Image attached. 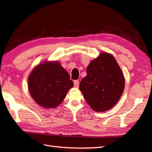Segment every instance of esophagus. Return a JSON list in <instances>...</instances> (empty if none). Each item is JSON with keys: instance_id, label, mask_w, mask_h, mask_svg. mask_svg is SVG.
Instances as JSON below:
<instances>
[{"instance_id": "esophagus-1", "label": "esophagus", "mask_w": 152, "mask_h": 152, "mask_svg": "<svg viewBox=\"0 0 152 152\" xmlns=\"http://www.w3.org/2000/svg\"><path fill=\"white\" fill-rule=\"evenodd\" d=\"M73 83H74V87H77H77H79V82L78 80H75L74 82H73Z\"/></svg>"}]
</instances>
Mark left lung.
Listing matches in <instances>:
<instances>
[{
    "instance_id": "1",
    "label": "left lung",
    "mask_w": 152,
    "mask_h": 152,
    "mask_svg": "<svg viewBox=\"0 0 152 152\" xmlns=\"http://www.w3.org/2000/svg\"><path fill=\"white\" fill-rule=\"evenodd\" d=\"M125 87L120 67L112 55L102 53L87 68V76L79 89L92 110L101 112L110 110L118 102Z\"/></svg>"
}]
</instances>
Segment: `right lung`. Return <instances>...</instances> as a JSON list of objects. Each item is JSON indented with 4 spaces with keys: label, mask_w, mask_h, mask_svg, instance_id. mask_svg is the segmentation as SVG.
<instances>
[{
    "label": "right lung",
    "mask_w": 152,
    "mask_h": 152,
    "mask_svg": "<svg viewBox=\"0 0 152 152\" xmlns=\"http://www.w3.org/2000/svg\"><path fill=\"white\" fill-rule=\"evenodd\" d=\"M30 94L39 105L54 108L73 87L70 76L58 62H45L37 66L28 79Z\"/></svg>",
    "instance_id": "add662e5"
}]
</instances>
